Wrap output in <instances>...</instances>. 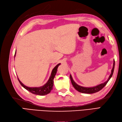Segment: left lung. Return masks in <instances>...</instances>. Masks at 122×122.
Wrapping results in <instances>:
<instances>
[{"label":"left lung","instance_id":"8db88e82","mask_svg":"<svg viewBox=\"0 0 122 122\" xmlns=\"http://www.w3.org/2000/svg\"><path fill=\"white\" fill-rule=\"evenodd\" d=\"M115 61H114V63H113V66H112V69L111 71V74L110 75V76L108 77V79L107 80V81H106L105 82L100 84L97 85L96 86L94 87H82L81 86H80L78 85L77 83H76L75 81L73 80V78L72 77L71 75H70V77L71 79V82H72V85L73 87L75 88V89L76 90H77L80 92H81V93H87V94H92V93H96V92H97L100 90H102V88L107 85V84L108 82V81L110 80L111 77H112L113 73H114V68H115Z\"/></svg>","mask_w":122,"mask_h":122}]
</instances>
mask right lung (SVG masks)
Here are the masks:
<instances>
[{"mask_svg": "<svg viewBox=\"0 0 122 122\" xmlns=\"http://www.w3.org/2000/svg\"><path fill=\"white\" fill-rule=\"evenodd\" d=\"M15 53H16V51L15 52ZM60 65L61 64H58L55 67H54L52 71L51 75H50V78L48 80V81L45 85H44L42 86H41L39 87H29L24 85L20 81V80L18 78V80L20 83V85H22L25 89H26L29 92H30L31 93L36 95H46L49 93L50 91H51V90L52 89L53 86V79L54 77H55L56 73L57 72L58 66Z\"/></svg>", "mask_w": 122, "mask_h": 122, "instance_id": "add662e5", "label": "right lung"}]
</instances>
